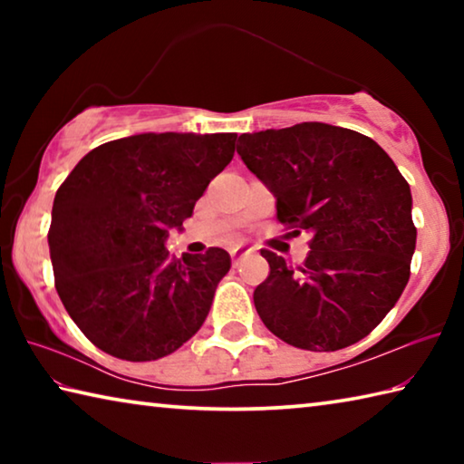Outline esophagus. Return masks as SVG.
I'll return each instance as SVG.
<instances>
[{
    "mask_svg": "<svg viewBox=\"0 0 464 464\" xmlns=\"http://www.w3.org/2000/svg\"><path fill=\"white\" fill-rule=\"evenodd\" d=\"M247 254V249H243V247H235V249H231V260H233V264L237 266V262L241 260L243 256Z\"/></svg>",
    "mask_w": 464,
    "mask_h": 464,
    "instance_id": "1",
    "label": "esophagus"
}]
</instances>
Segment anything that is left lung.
Wrapping results in <instances>:
<instances>
[{"label": "left lung", "instance_id": "left-lung-1", "mask_svg": "<svg viewBox=\"0 0 464 464\" xmlns=\"http://www.w3.org/2000/svg\"><path fill=\"white\" fill-rule=\"evenodd\" d=\"M237 153L276 196V218L311 235L290 264L270 249L254 290L264 325L295 348L335 352L381 324L410 280V184L371 137L324 122L241 135Z\"/></svg>", "mask_w": 464, "mask_h": 464}]
</instances>
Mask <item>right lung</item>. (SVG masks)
Segmentation results:
<instances>
[{
  "mask_svg": "<svg viewBox=\"0 0 464 464\" xmlns=\"http://www.w3.org/2000/svg\"><path fill=\"white\" fill-rule=\"evenodd\" d=\"M235 140V132L110 140L59 186L49 229L54 288L102 352L149 362L176 352L204 324L231 257L208 247L174 260L163 241L229 166Z\"/></svg>",
  "mask_w": 464,
  "mask_h": 464,
  "instance_id": "obj_1",
  "label": "right lung"
}]
</instances>
